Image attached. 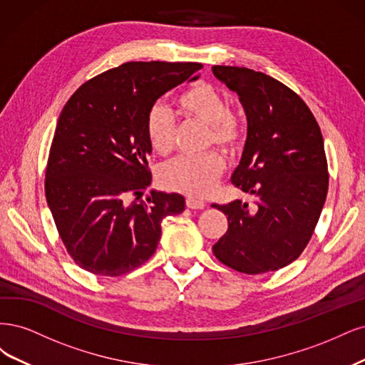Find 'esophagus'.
<instances>
[{
  "label": "esophagus",
  "mask_w": 365,
  "mask_h": 365,
  "mask_svg": "<svg viewBox=\"0 0 365 365\" xmlns=\"http://www.w3.org/2000/svg\"><path fill=\"white\" fill-rule=\"evenodd\" d=\"M186 206L190 207V209H205L206 203L203 202V200H198V198H194V197H187L186 198Z\"/></svg>",
  "instance_id": "34e87169"
}]
</instances>
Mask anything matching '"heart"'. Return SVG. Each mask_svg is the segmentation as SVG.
<instances>
[{"instance_id": "b5f03b06", "label": "heart", "mask_w": 365, "mask_h": 365, "mask_svg": "<svg viewBox=\"0 0 365 365\" xmlns=\"http://www.w3.org/2000/svg\"><path fill=\"white\" fill-rule=\"evenodd\" d=\"M179 112L186 120L207 125L206 148L217 145L233 156L241 151L245 140V127L240 115L229 109L225 96L206 81H194L175 98ZM145 135L158 155L165 156L174 147L175 124L171 112L155 104L147 113ZM226 163L217 151L202 156L175 158L159 170V182L170 191L191 197H205L212 192L225 173Z\"/></svg>"}]
</instances>
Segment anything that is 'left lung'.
<instances>
[{"label": "left lung", "instance_id": "left-lung-1", "mask_svg": "<svg viewBox=\"0 0 365 365\" xmlns=\"http://www.w3.org/2000/svg\"><path fill=\"white\" fill-rule=\"evenodd\" d=\"M214 76L240 96L247 140L232 183L255 197L212 207L229 227L212 252L235 272L261 274L284 268L308 245L329 187L323 135L296 92L249 68L212 66Z\"/></svg>", "mask_w": 365, "mask_h": 365}]
</instances>
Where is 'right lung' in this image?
Listing matches in <instances>:
<instances>
[{
	"instance_id": "add662e5",
	"label": "right lung",
	"mask_w": 365,
	"mask_h": 365,
	"mask_svg": "<svg viewBox=\"0 0 365 365\" xmlns=\"http://www.w3.org/2000/svg\"><path fill=\"white\" fill-rule=\"evenodd\" d=\"M202 63L127 62L81 85L58 116L45 197L68 255L86 272L116 277L156 252L160 222L185 210L179 194L151 183L147 113ZM192 77L191 80H195Z\"/></svg>"
}]
</instances>
